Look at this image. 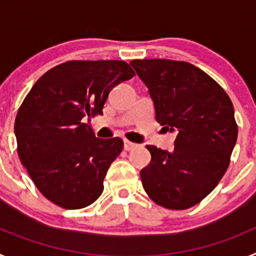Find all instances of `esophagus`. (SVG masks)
Listing matches in <instances>:
<instances>
[{"mask_svg":"<svg viewBox=\"0 0 256 256\" xmlns=\"http://www.w3.org/2000/svg\"><path fill=\"white\" fill-rule=\"evenodd\" d=\"M136 146H137V144H133V142L128 141V140H124V150H126V151L133 150V148H134Z\"/></svg>","mask_w":256,"mask_h":256,"instance_id":"obj_1","label":"esophagus"}]
</instances>
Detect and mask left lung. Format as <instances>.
<instances>
[{"instance_id":"left-lung-1","label":"left lung","mask_w":256,"mask_h":256,"mask_svg":"<svg viewBox=\"0 0 256 256\" xmlns=\"http://www.w3.org/2000/svg\"><path fill=\"white\" fill-rule=\"evenodd\" d=\"M155 106L156 122L176 130L174 150L148 144L150 164L141 170L148 198L166 209L184 210L206 198L227 172L237 141L230 96L184 61L132 60Z\"/></svg>"}]
</instances>
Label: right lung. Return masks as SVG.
I'll use <instances>...</instances> for the list:
<instances>
[{
	"mask_svg": "<svg viewBox=\"0 0 256 256\" xmlns=\"http://www.w3.org/2000/svg\"><path fill=\"white\" fill-rule=\"evenodd\" d=\"M133 76L124 61L76 60L50 69L32 87L18 110L15 136L20 162L47 200L82 209L100 198L123 141L97 138L84 119L102 114L110 91Z\"/></svg>",
	"mask_w": 256,
	"mask_h": 256,
	"instance_id": "obj_1",
	"label": "right lung"
}]
</instances>
